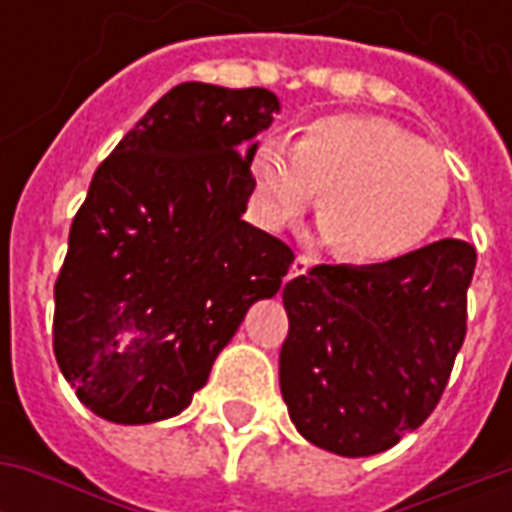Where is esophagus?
Wrapping results in <instances>:
<instances>
[{
    "label": "esophagus",
    "mask_w": 512,
    "mask_h": 512,
    "mask_svg": "<svg viewBox=\"0 0 512 512\" xmlns=\"http://www.w3.org/2000/svg\"><path fill=\"white\" fill-rule=\"evenodd\" d=\"M312 268V260L307 255H299L293 260V266H290V277H301V274H307Z\"/></svg>",
    "instance_id": "34e87169"
}]
</instances>
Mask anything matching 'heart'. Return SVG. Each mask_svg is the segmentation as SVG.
I'll return each mask as SVG.
<instances>
[{
    "label": "heart",
    "instance_id": "obj_1",
    "mask_svg": "<svg viewBox=\"0 0 512 512\" xmlns=\"http://www.w3.org/2000/svg\"><path fill=\"white\" fill-rule=\"evenodd\" d=\"M260 219L285 227L321 194L323 233L351 263L414 252L447 202V169L433 147L392 120L318 117L299 145L266 136L252 156Z\"/></svg>",
    "mask_w": 512,
    "mask_h": 512
}]
</instances>
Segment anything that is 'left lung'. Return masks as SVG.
Wrapping results in <instances>:
<instances>
[{"mask_svg":"<svg viewBox=\"0 0 512 512\" xmlns=\"http://www.w3.org/2000/svg\"><path fill=\"white\" fill-rule=\"evenodd\" d=\"M474 263L472 244L444 238L376 266L290 279L279 386L304 439L365 458L430 417L466 337Z\"/></svg>","mask_w":512,"mask_h":512,"instance_id":"left-lung-1","label":"left lung"}]
</instances>
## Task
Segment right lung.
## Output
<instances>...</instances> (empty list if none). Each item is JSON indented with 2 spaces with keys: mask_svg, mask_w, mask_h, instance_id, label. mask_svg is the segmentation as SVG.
Listing matches in <instances>:
<instances>
[{
  "mask_svg": "<svg viewBox=\"0 0 512 512\" xmlns=\"http://www.w3.org/2000/svg\"><path fill=\"white\" fill-rule=\"evenodd\" d=\"M279 109L266 87L178 84L95 169L54 285V356L98 417H178L282 288L290 246L244 219Z\"/></svg>",
  "mask_w": 512,
  "mask_h": 512,
  "instance_id": "1",
  "label": "right lung"
}]
</instances>
